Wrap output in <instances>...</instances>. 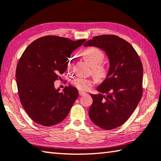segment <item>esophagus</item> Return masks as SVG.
Returning <instances> with one entry per match:
<instances>
[{
	"label": "esophagus",
	"instance_id": "esophagus-1",
	"mask_svg": "<svg viewBox=\"0 0 161 161\" xmlns=\"http://www.w3.org/2000/svg\"><path fill=\"white\" fill-rule=\"evenodd\" d=\"M79 94H80V96H82V95L86 94V93H85V92H82V91H80V92H79Z\"/></svg>",
	"mask_w": 161,
	"mask_h": 161
}]
</instances>
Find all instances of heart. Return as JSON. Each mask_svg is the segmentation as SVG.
Wrapping results in <instances>:
<instances>
[{
    "mask_svg": "<svg viewBox=\"0 0 161 161\" xmlns=\"http://www.w3.org/2000/svg\"><path fill=\"white\" fill-rule=\"evenodd\" d=\"M84 56L92 67L93 73L99 78H104L107 75V69L102 64L104 60L105 55L102 51L97 48H89L84 52ZM72 61L69 62L68 66L71 67ZM95 82L94 80L82 77H78L73 80V84L77 89L86 91Z\"/></svg>",
    "mask_w": 161,
    "mask_h": 161,
    "instance_id": "1",
    "label": "heart"
}]
</instances>
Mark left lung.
I'll return each mask as SVG.
<instances>
[{
    "instance_id": "8db88e82",
    "label": "left lung",
    "mask_w": 161,
    "mask_h": 161,
    "mask_svg": "<svg viewBox=\"0 0 161 161\" xmlns=\"http://www.w3.org/2000/svg\"><path fill=\"white\" fill-rule=\"evenodd\" d=\"M84 46L100 48L109 60L107 77L97 87L99 94H90L89 118L102 129H116L129 119L142 97V63L133 46L116 35H99Z\"/></svg>"
}]
</instances>
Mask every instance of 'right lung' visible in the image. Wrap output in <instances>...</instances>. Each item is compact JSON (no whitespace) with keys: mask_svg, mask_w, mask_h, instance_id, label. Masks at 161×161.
Instances as JSON below:
<instances>
[{"mask_svg":"<svg viewBox=\"0 0 161 161\" xmlns=\"http://www.w3.org/2000/svg\"><path fill=\"white\" fill-rule=\"evenodd\" d=\"M85 41L47 35L35 40L22 54L15 74L18 94L35 123L54 126L68 115L79 96L77 89L69 86L60 92L54 82L67 70L71 53Z\"/></svg>","mask_w":161,"mask_h":161,"instance_id":"add662e5","label":"right lung"}]
</instances>
